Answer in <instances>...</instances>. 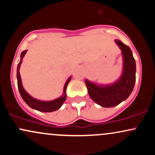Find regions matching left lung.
<instances>
[{
  "label": "left lung",
  "mask_w": 155,
  "mask_h": 155,
  "mask_svg": "<svg viewBox=\"0 0 155 155\" xmlns=\"http://www.w3.org/2000/svg\"><path fill=\"white\" fill-rule=\"evenodd\" d=\"M115 42L122 51L123 59L122 74L118 80L110 84H97L85 79L89 95L92 100L103 107L117 106L125 101L132 92L136 82V66L132 51L118 39Z\"/></svg>",
  "instance_id": "1"
}]
</instances>
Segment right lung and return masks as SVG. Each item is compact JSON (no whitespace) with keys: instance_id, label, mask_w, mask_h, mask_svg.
I'll use <instances>...</instances> for the list:
<instances>
[{"instance_id":"1","label":"right lung","mask_w":155,"mask_h":155,"mask_svg":"<svg viewBox=\"0 0 155 155\" xmlns=\"http://www.w3.org/2000/svg\"><path fill=\"white\" fill-rule=\"evenodd\" d=\"M27 50L23 51L21 53L20 55V61L17 65V86H18V89L19 93H20L21 96H22V99L24 100L25 102L30 107L33 108V109L37 110V111H42V112H51L54 111L56 110L59 109L61 107L62 105L63 104V103L65 102V99H66V88L68 86V84L69 83V81L71 79V76L68 79V80L65 82V85H64V89H63V93L62 96H60L58 98L54 99L53 101H39L37 99L34 98L32 96H31L29 94L25 91L24 87L22 86V79H21L20 74H19V68H20L21 63L22 62V59L24 58L25 54H26Z\"/></svg>"}]
</instances>
